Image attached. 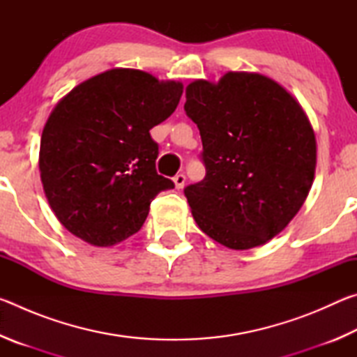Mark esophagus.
<instances>
[{
	"label": "esophagus",
	"instance_id": "34e87169",
	"mask_svg": "<svg viewBox=\"0 0 357 357\" xmlns=\"http://www.w3.org/2000/svg\"><path fill=\"white\" fill-rule=\"evenodd\" d=\"M185 174L184 173H178L176 176L173 178V181H174V185H176V189H183L184 187V184H185Z\"/></svg>",
	"mask_w": 357,
	"mask_h": 357
}]
</instances>
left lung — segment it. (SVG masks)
Masks as SVG:
<instances>
[{"label": "left lung", "instance_id": "8db88e82", "mask_svg": "<svg viewBox=\"0 0 357 357\" xmlns=\"http://www.w3.org/2000/svg\"><path fill=\"white\" fill-rule=\"evenodd\" d=\"M184 110L200 130L206 168L184 189L198 227L234 250L273 239L298 214L315 174L304 110L279 83L245 72L190 83Z\"/></svg>", "mask_w": 357, "mask_h": 357}]
</instances>
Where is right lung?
<instances>
[{"label":"right lung","mask_w":357,"mask_h":357,"mask_svg":"<svg viewBox=\"0 0 357 357\" xmlns=\"http://www.w3.org/2000/svg\"><path fill=\"white\" fill-rule=\"evenodd\" d=\"M183 84L112 69L78 84L52 112L39 168L58 220L86 243L118 244L146 220L151 202L173 189L155 170L149 130L176 110Z\"/></svg>","instance_id":"right-lung-1"}]
</instances>
